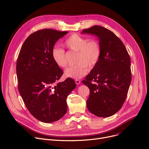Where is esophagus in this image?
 Listing matches in <instances>:
<instances>
[{
    "instance_id": "1",
    "label": "esophagus",
    "mask_w": 149,
    "mask_h": 149,
    "mask_svg": "<svg viewBox=\"0 0 149 149\" xmlns=\"http://www.w3.org/2000/svg\"><path fill=\"white\" fill-rule=\"evenodd\" d=\"M75 83H76V84H80V83H81V81L80 80H79V79H75Z\"/></svg>"
}]
</instances>
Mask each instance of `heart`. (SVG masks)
I'll use <instances>...</instances> for the list:
<instances>
[{"label":"heart","mask_w":149,"mask_h":149,"mask_svg":"<svg viewBox=\"0 0 149 149\" xmlns=\"http://www.w3.org/2000/svg\"><path fill=\"white\" fill-rule=\"evenodd\" d=\"M63 46L70 51L77 52L75 62L77 63L65 70V75L66 77L81 78L87 72L88 67L93 68L100 58V45L95 39L89 40L87 37L74 33L65 40ZM51 54L54 62L58 66H66L67 61L63 49L54 47Z\"/></svg>","instance_id":"b5f03b06"}]
</instances>
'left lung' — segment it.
I'll return each mask as SVG.
<instances>
[{"label": "left lung", "instance_id": "1", "mask_svg": "<svg viewBox=\"0 0 149 149\" xmlns=\"http://www.w3.org/2000/svg\"><path fill=\"white\" fill-rule=\"evenodd\" d=\"M97 36L101 56L83 84L90 89L88 111L99 117H109L119 111L128 94L131 81V61L126 47L111 31L99 25L83 30Z\"/></svg>", "mask_w": 149, "mask_h": 149}]
</instances>
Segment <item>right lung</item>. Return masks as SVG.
<instances>
[{"mask_svg":"<svg viewBox=\"0 0 149 149\" xmlns=\"http://www.w3.org/2000/svg\"><path fill=\"white\" fill-rule=\"evenodd\" d=\"M68 31L38 30L25 40L17 62L18 90L27 109L40 121L51 123L67 111L66 99L76 87L72 78L57 83L63 71L52 57V50Z\"/></svg>","mask_w":149,"mask_h":149,"instance_id":"add662e5","label":"right lung"}]
</instances>
